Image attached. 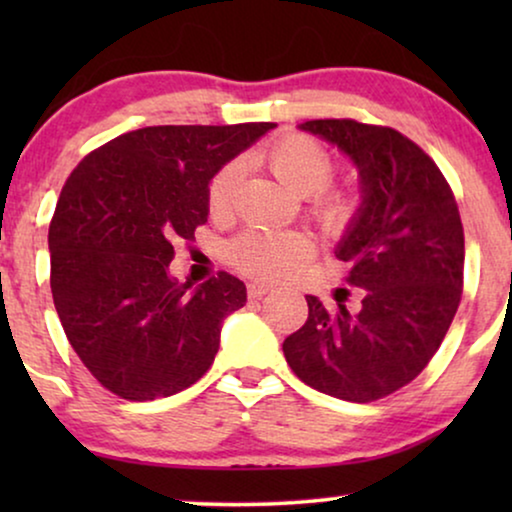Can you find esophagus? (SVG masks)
I'll return each mask as SVG.
<instances>
[{
  "mask_svg": "<svg viewBox=\"0 0 512 512\" xmlns=\"http://www.w3.org/2000/svg\"><path fill=\"white\" fill-rule=\"evenodd\" d=\"M249 296L251 298H261V296H265V293H270L272 289H275V286H272L270 282H263V279H254V282H249Z\"/></svg>",
  "mask_w": 512,
  "mask_h": 512,
  "instance_id": "34e87169",
  "label": "esophagus"
}]
</instances>
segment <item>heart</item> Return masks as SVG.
I'll return each mask as SVG.
<instances>
[{
	"label": "heart",
	"instance_id": "heart-1",
	"mask_svg": "<svg viewBox=\"0 0 512 512\" xmlns=\"http://www.w3.org/2000/svg\"><path fill=\"white\" fill-rule=\"evenodd\" d=\"M263 160L291 193L300 198L310 195L307 212L326 230H340L352 221L359 207V195L352 188L328 186L335 174V156L319 139L289 132L265 149ZM240 172V160H230L209 179L207 209L214 219L223 221L233 214ZM314 251L317 244L303 230L247 228L230 242L228 256L233 265L251 277L286 279L303 270Z\"/></svg>",
	"mask_w": 512,
	"mask_h": 512
}]
</instances>
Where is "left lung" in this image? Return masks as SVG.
<instances>
[{
    "label": "left lung",
    "instance_id": "obj_1",
    "mask_svg": "<svg viewBox=\"0 0 512 512\" xmlns=\"http://www.w3.org/2000/svg\"><path fill=\"white\" fill-rule=\"evenodd\" d=\"M300 128L345 151L363 202L335 256L349 291L328 307L307 296V321L284 340L293 373L321 394L370 403L410 384L438 352L464 289V226L429 153L394 128L319 118Z\"/></svg>",
    "mask_w": 512,
    "mask_h": 512
}]
</instances>
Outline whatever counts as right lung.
<instances>
[{
	"label": "right lung",
	"instance_id": "right-lung-1",
	"mask_svg": "<svg viewBox=\"0 0 512 512\" xmlns=\"http://www.w3.org/2000/svg\"><path fill=\"white\" fill-rule=\"evenodd\" d=\"M275 123L151 125L90 151L48 226L51 293L90 375L125 401L179 394L219 352L247 286L219 272L198 289L167 265L207 223L209 179Z\"/></svg>",
	"mask_w": 512,
	"mask_h": 512
}]
</instances>
